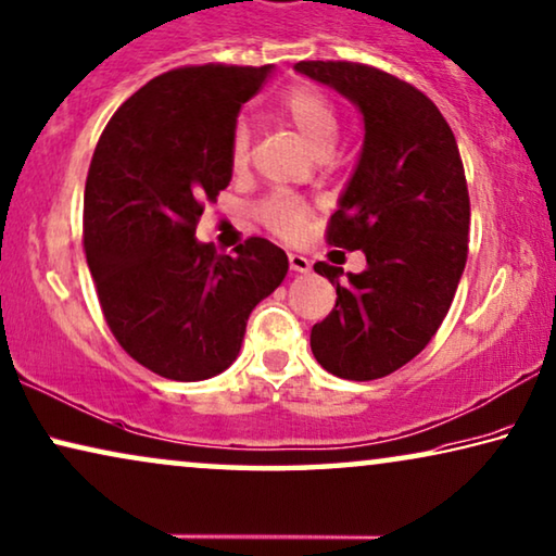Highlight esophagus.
<instances>
[{
    "label": "esophagus",
    "instance_id": "34e87169",
    "mask_svg": "<svg viewBox=\"0 0 556 556\" xmlns=\"http://www.w3.org/2000/svg\"><path fill=\"white\" fill-rule=\"evenodd\" d=\"M288 265H291L293 273H308L311 270V261L301 253H288Z\"/></svg>",
    "mask_w": 556,
    "mask_h": 556
}]
</instances>
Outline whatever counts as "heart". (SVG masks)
Wrapping results in <instances>:
<instances>
[{
  "label": "heart",
  "instance_id": "b5f03b06",
  "mask_svg": "<svg viewBox=\"0 0 556 556\" xmlns=\"http://www.w3.org/2000/svg\"><path fill=\"white\" fill-rule=\"evenodd\" d=\"M280 112L291 123L301 138L316 150L318 155H326L338 135V110L333 100L316 85H295L283 94L280 100ZM253 135L248 123H240L232 127L230 135V163L236 167H243L251 157ZM255 218H258L265 228L276 232L283 240H295L303 236L305 225H308L311 211L301 198L293 192H270L263 198L258 207H255Z\"/></svg>",
  "mask_w": 556,
  "mask_h": 556
}]
</instances>
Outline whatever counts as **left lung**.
I'll return each instance as SVG.
<instances>
[{"label": "left lung", "mask_w": 556, "mask_h": 556, "mask_svg": "<svg viewBox=\"0 0 556 556\" xmlns=\"http://www.w3.org/2000/svg\"><path fill=\"white\" fill-rule=\"evenodd\" d=\"M364 112L356 173L326 228L328 245L364 251L368 268L316 263L336 305L311 328V351L328 374L383 378L418 356L446 318L469 255V190L452 127L406 79L361 62H298Z\"/></svg>", "instance_id": "obj_1"}]
</instances>
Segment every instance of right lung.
I'll return each instance as SVG.
<instances>
[{
    "label": "right lung",
    "mask_w": 556,
    "mask_h": 556,
    "mask_svg": "<svg viewBox=\"0 0 556 556\" xmlns=\"http://www.w3.org/2000/svg\"><path fill=\"white\" fill-rule=\"evenodd\" d=\"M270 64H188L140 87L110 117L85 182L83 238L112 336L170 381H203L238 358L251 311L288 255L248 238L232 255L195 228L232 178L238 112Z\"/></svg>",
    "instance_id": "obj_1"
}]
</instances>
